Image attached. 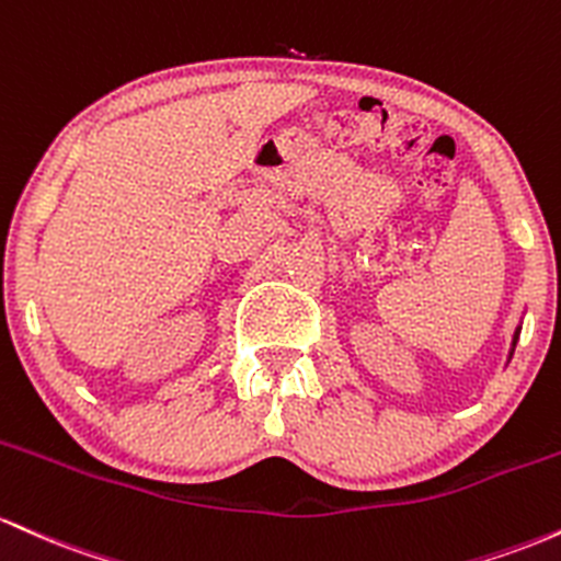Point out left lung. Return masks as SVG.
I'll use <instances>...</instances> for the list:
<instances>
[{
  "label": "left lung",
  "mask_w": 561,
  "mask_h": 561,
  "mask_svg": "<svg viewBox=\"0 0 561 561\" xmlns=\"http://www.w3.org/2000/svg\"><path fill=\"white\" fill-rule=\"evenodd\" d=\"M519 331H522V329H517V331H514V342H512V352H508V360H512V355H514V347H517V339H519Z\"/></svg>",
  "instance_id": "8db88e82"
}]
</instances>
